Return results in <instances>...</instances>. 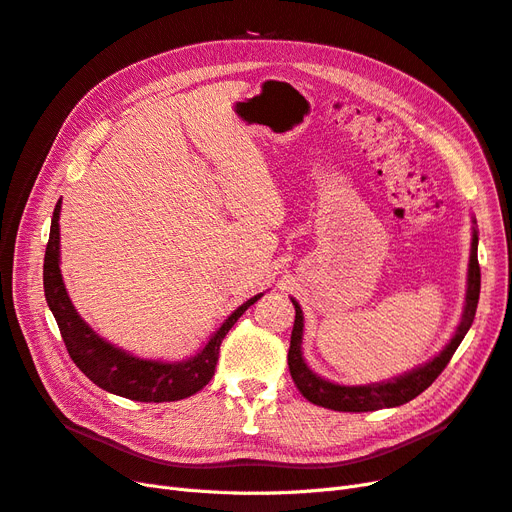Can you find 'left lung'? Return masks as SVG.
<instances>
[{"label": "left lung", "mask_w": 512, "mask_h": 512, "mask_svg": "<svg viewBox=\"0 0 512 512\" xmlns=\"http://www.w3.org/2000/svg\"><path fill=\"white\" fill-rule=\"evenodd\" d=\"M472 243H470V262H468V284H466V303H463L461 320L455 329V335L448 339V344L429 359L427 363L418 365L406 374L382 380V382H369V384H337L327 378L318 376L316 371L309 369L303 359V309L292 299L294 305V327L290 335V350H288V367L290 376L297 384L301 395L312 401L316 406L337 410V412H374L382 408H395L401 404H408L410 399L421 395L431 382L436 380L442 369L451 361V356L459 348L461 339L470 331L478 294H480V267H478V228L476 220L472 218Z\"/></svg>", "instance_id": "1"}]
</instances>
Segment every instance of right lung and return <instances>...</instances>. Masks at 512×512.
Instances as JSON below:
<instances>
[{"mask_svg": "<svg viewBox=\"0 0 512 512\" xmlns=\"http://www.w3.org/2000/svg\"><path fill=\"white\" fill-rule=\"evenodd\" d=\"M59 213L61 200L53 211L49 245H46L44 254V297L76 367L100 389L126 399L147 401V404L179 401L207 386L215 374V365H218L222 339L245 309L262 297V292L239 305L190 359H141V356H134L128 350H121L115 344L106 342L74 309L59 269Z\"/></svg>", "mask_w": 512, "mask_h": 512, "instance_id": "add662e5", "label": "right lung"}]
</instances>
